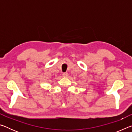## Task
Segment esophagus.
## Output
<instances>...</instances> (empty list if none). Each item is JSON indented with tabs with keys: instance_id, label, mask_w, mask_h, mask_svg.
<instances>
[{
	"instance_id": "obj_1",
	"label": "esophagus",
	"mask_w": 132,
	"mask_h": 132,
	"mask_svg": "<svg viewBox=\"0 0 132 132\" xmlns=\"http://www.w3.org/2000/svg\"><path fill=\"white\" fill-rule=\"evenodd\" d=\"M62 75H63V76L64 77H66L68 76V73H63V74H62Z\"/></svg>"
}]
</instances>
